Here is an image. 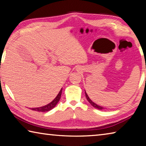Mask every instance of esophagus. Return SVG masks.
<instances>
[{
  "mask_svg": "<svg viewBox=\"0 0 146 146\" xmlns=\"http://www.w3.org/2000/svg\"><path fill=\"white\" fill-rule=\"evenodd\" d=\"M76 70H79L78 68H76Z\"/></svg>",
  "mask_w": 146,
  "mask_h": 146,
  "instance_id": "obj_1",
  "label": "esophagus"
}]
</instances>
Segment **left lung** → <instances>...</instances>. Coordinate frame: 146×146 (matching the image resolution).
Instances as JSON below:
<instances>
[{
	"instance_id": "1",
	"label": "left lung",
	"mask_w": 146,
	"mask_h": 146,
	"mask_svg": "<svg viewBox=\"0 0 146 146\" xmlns=\"http://www.w3.org/2000/svg\"><path fill=\"white\" fill-rule=\"evenodd\" d=\"M85 93H86V98H87V100H88V102L90 103V104L91 105V106H93L94 108H97V109H98V110H103V109H104V108L103 107H101V106H98V105H97V104H96L95 103H94L92 100H91L90 98H89V97H88V95H87V93H86V91H85Z\"/></svg>"
}]
</instances>
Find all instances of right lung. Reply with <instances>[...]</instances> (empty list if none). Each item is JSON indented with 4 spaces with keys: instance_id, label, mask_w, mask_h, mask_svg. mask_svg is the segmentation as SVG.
Wrapping results in <instances>:
<instances>
[{
    "instance_id": "obj_1",
    "label": "right lung",
    "mask_w": 146,
    "mask_h": 146,
    "mask_svg": "<svg viewBox=\"0 0 146 146\" xmlns=\"http://www.w3.org/2000/svg\"><path fill=\"white\" fill-rule=\"evenodd\" d=\"M62 88L60 91H59L58 94L57 95V96L55 97V99H54L52 102H51L50 103L48 104L42 106V107H40V108H31V110H33V111H38V112H46V111H50L51 110H52L53 108L55 107V106L57 104L58 101L60 100L61 94H62Z\"/></svg>"
}]
</instances>
